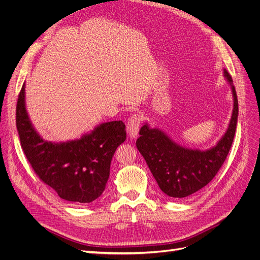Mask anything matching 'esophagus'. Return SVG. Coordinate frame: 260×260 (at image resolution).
Listing matches in <instances>:
<instances>
[{
    "label": "esophagus",
    "mask_w": 260,
    "mask_h": 260,
    "mask_svg": "<svg viewBox=\"0 0 260 260\" xmlns=\"http://www.w3.org/2000/svg\"><path fill=\"white\" fill-rule=\"evenodd\" d=\"M139 126H140V117L136 113L132 114L127 121V125H126L128 136L131 138H135L137 136Z\"/></svg>",
    "instance_id": "34e87169"
}]
</instances>
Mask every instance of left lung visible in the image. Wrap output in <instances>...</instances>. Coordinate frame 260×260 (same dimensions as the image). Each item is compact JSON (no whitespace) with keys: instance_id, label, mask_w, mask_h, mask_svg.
Instances as JSON below:
<instances>
[{"instance_id":"obj_1","label":"left lung","mask_w":260,"mask_h":260,"mask_svg":"<svg viewBox=\"0 0 260 260\" xmlns=\"http://www.w3.org/2000/svg\"><path fill=\"white\" fill-rule=\"evenodd\" d=\"M224 75L232 85L234 110L225 135L215 147L206 151L191 150L179 146L164 132L150 128L148 124L140 128L137 149L146 159L159 188L169 197L184 198L205 187L223 166L232 148L239 108L232 76L226 70Z\"/></svg>"}]
</instances>
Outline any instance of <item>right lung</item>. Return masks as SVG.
Here are the masks:
<instances>
[{"label": "right lung", "mask_w": 260, "mask_h": 260, "mask_svg": "<svg viewBox=\"0 0 260 260\" xmlns=\"http://www.w3.org/2000/svg\"><path fill=\"white\" fill-rule=\"evenodd\" d=\"M16 125L21 148L36 176L62 199L89 204L105 190L115 150L126 139L125 124H100L80 139L61 143L44 140L28 119L24 84L18 95Z\"/></svg>", "instance_id": "1"}]
</instances>
